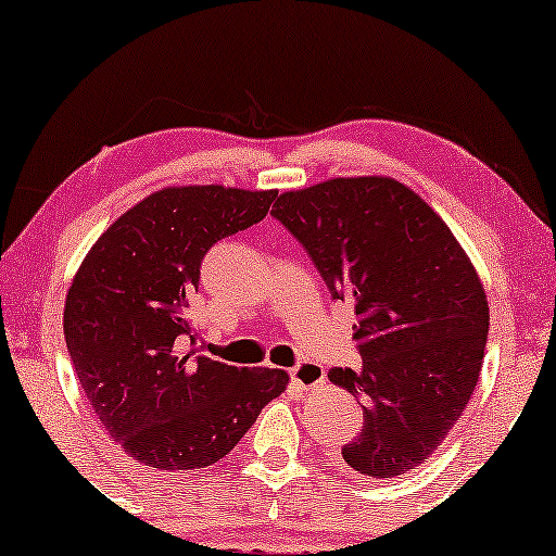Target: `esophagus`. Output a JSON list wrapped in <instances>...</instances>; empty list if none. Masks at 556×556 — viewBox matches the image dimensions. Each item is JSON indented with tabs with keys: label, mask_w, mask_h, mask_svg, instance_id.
<instances>
[{
	"label": "esophagus",
	"mask_w": 556,
	"mask_h": 556,
	"mask_svg": "<svg viewBox=\"0 0 556 556\" xmlns=\"http://www.w3.org/2000/svg\"><path fill=\"white\" fill-rule=\"evenodd\" d=\"M291 375V382L303 387V390H314V387L326 382V369L316 362H301L288 371Z\"/></svg>",
	"instance_id": "obj_1"
}]
</instances>
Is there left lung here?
<instances>
[{"mask_svg":"<svg viewBox=\"0 0 556 556\" xmlns=\"http://www.w3.org/2000/svg\"><path fill=\"white\" fill-rule=\"evenodd\" d=\"M331 299L354 303L362 369L329 379L364 400L346 466L394 478L428 460L466 409L489 339V301L443 219L390 177L329 179L270 212Z\"/></svg>","mask_w":556,"mask_h":556,"instance_id":"left-lung-1","label":"left lung"}]
</instances>
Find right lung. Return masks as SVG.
I'll return each mask as SVG.
<instances>
[{"instance_id":"right-lung-1","label":"right lung","mask_w":556,"mask_h":556,"mask_svg":"<svg viewBox=\"0 0 556 556\" xmlns=\"http://www.w3.org/2000/svg\"><path fill=\"white\" fill-rule=\"evenodd\" d=\"M273 200L217 185L162 189L124 212L75 273L63 314L75 377L109 435L143 466H212L286 390L283 369L197 352L189 318L202 257L261 223Z\"/></svg>"}]
</instances>
